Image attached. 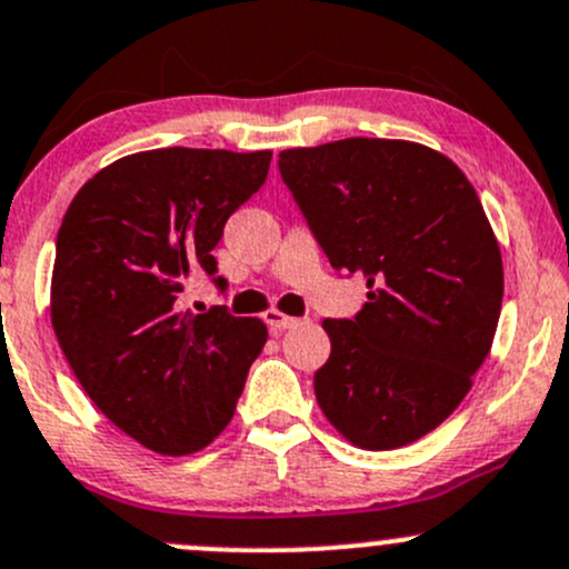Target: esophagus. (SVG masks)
<instances>
[{"instance_id":"34e87169","label":"esophagus","mask_w":569,"mask_h":569,"mask_svg":"<svg viewBox=\"0 0 569 569\" xmlns=\"http://www.w3.org/2000/svg\"><path fill=\"white\" fill-rule=\"evenodd\" d=\"M264 321H267V327L272 332H283V330H289V327L297 325L295 316H286V313H280V310H274V308L267 310Z\"/></svg>"}]
</instances>
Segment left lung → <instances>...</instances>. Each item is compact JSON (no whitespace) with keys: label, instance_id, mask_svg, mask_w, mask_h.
I'll use <instances>...</instances> for the list:
<instances>
[{"label":"left lung","instance_id":"left-lung-1","mask_svg":"<svg viewBox=\"0 0 569 569\" xmlns=\"http://www.w3.org/2000/svg\"><path fill=\"white\" fill-rule=\"evenodd\" d=\"M278 169L330 264L370 289L355 319L321 325V411L362 450L422 439L471 390L499 325L505 269L480 196L415 141L283 149Z\"/></svg>","mask_w":569,"mask_h":569}]
</instances>
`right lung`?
<instances>
[{"instance_id": "obj_1", "label": "right lung", "mask_w": 569, "mask_h": 569, "mask_svg": "<svg viewBox=\"0 0 569 569\" xmlns=\"http://www.w3.org/2000/svg\"><path fill=\"white\" fill-rule=\"evenodd\" d=\"M269 160V149L128 154L83 184L59 226L51 325L64 360L113 426L160 456L223 433L267 343L261 319L179 310V295L218 274L214 244Z\"/></svg>"}]
</instances>
